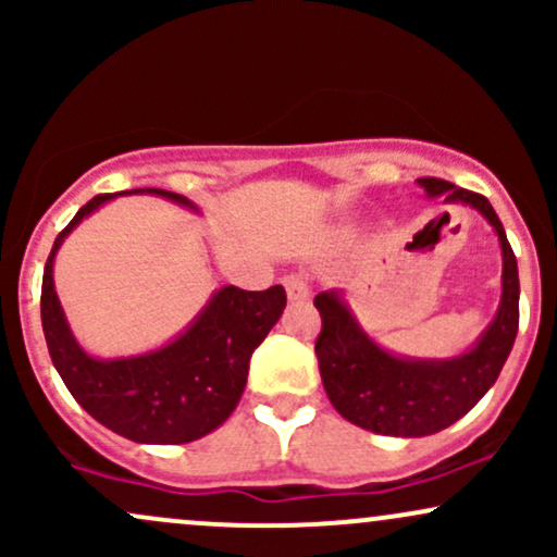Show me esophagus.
Returning a JSON list of instances; mask_svg holds the SVG:
<instances>
[{
  "mask_svg": "<svg viewBox=\"0 0 557 557\" xmlns=\"http://www.w3.org/2000/svg\"><path fill=\"white\" fill-rule=\"evenodd\" d=\"M285 290H287V298L296 300V304H300V300L309 298V283H306L304 274H287V277H285Z\"/></svg>",
  "mask_w": 557,
  "mask_h": 557,
  "instance_id": "34e87169",
  "label": "esophagus"
}]
</instances>
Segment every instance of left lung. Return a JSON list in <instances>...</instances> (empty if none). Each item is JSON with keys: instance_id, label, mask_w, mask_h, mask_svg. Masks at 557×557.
<instances>
[{"instance_id": "obj_1", "label": "left lung", "mask_w": 557, "mask_h": 557, "mask_svg": "<svg viewBox=\"0 0 557 557\" xmlns=\"http://www.w3.org/2000/svg\"><path fill=\"white\" fill-rule=\"evenodd\" d=\"M419 185L430 196L443 194L445 201L469 203L487 216L503 248V300L495 322L469 354L450 361H411L369 341L335 290L319 293L314 306L322 332L314 350L327 398L350 424L389 437H424L466 417L495 385L519 332V267L492 203L440 177H419Z\"/></svg>"}]
</instances>
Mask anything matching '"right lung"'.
Listing matches in <instances>:
<instances>
[{"mask_svg":"<svg viewBox=\"0 0 557 557\" xmlns=\"http://www.w3.org/2000/svg\"><path fill=\"white\" fill-rule=\"evenodd\" d=\"M146 190L194 207L188 198L170 190ZM110 198L112 194H99L78 209L70 225L57 235L44 267L41 324L49 356L73 398L107 430L123 434L133 443H190L216 430L235 411L246 387L253 350L283 314L285 287L240 290L227 285L209 300L203 314L177 341L154 354L114 361L91 359L75 343L62 314L52 264L57 248L70 230Z\"/></svg>","mask_w":557,"mask_h":557,"instance_id":"obj_1","label":"right lung"}]
</instances>
